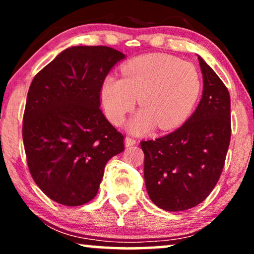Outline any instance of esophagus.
Listing matches in <instances>:
<instances>
[{
  "label": "esophagus",
  "mask_w": 254,
  "mask_h": 254,
  "mask_svg": "<svg viewBox=\"0 0 254 254\" xmlns=\"http://www.w3.org/2000/svg\"><path fill=\"white\" fill-rule=\"evenodd\" d=\"M137 141L135 140V138L130 137V136H127L126 138H125V144H126V147H131V145L136 144Z\"/></svg>",
  "instance_id": "esophagus-1"
}]
</instances>
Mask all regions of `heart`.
Here are the masks:
<instances>
[{"instance_id": "heart-1", "label": "heart", "mask_w": 254, "mask_h": 254, "mask_svg": "<svg viewBox=\"0 0 254 254\" xmlns=\"http://www.w3.org/2000/svg\"><path fill=\"white\" fill-rule=\"evenodd\" d=\"M121 76L104 79L100 98L106 117L118 126L138 98L142 110L128 124L135 134L147 133L156 125L162 130L179 126L193 111L201 91L196 68L166 54L135 58L121 67Z\"/></svg>"}]
</instances>
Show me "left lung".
<instances>
[{
  "label": "left lung",
  "instance_id": "1",
  "mask_svg": "<svg viewBox=\"0 0 254 254\" xmlns=\"http://www.w3.org/2000/svg\"><path fill=\"white\" fill-rule=\"evenodd\" d=\"M197 59L203 92L195 112L172 133L141 141L149 197L168 211L190 209L209 195L230 144V95L216 72Z\"/></svg>",
  "mask_w": 254,
  "mask_h": 254
}]
</instances>
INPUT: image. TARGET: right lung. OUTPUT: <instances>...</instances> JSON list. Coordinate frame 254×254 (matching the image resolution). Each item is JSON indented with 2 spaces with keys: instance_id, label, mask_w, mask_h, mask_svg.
Segmentation results:
<instances>
[{
  "instance_id": "add662e5",
  "label": "right lung",
  "mask_w": 254,
  "mask_h": 254,
  "mask_svg": "<svg viewBox=\"0 0 254 254\" xmlns=\"http://www.w3.org/2000/svg\"><path fill=\"white\" fill-rule=\"evenodd\" d=\"M125 54L107 46L64 50L34 76L23 117L27 166L55 202L81 206L98 192L124 135L100 110V88Z\"/></svg>"
}]
</instances>
